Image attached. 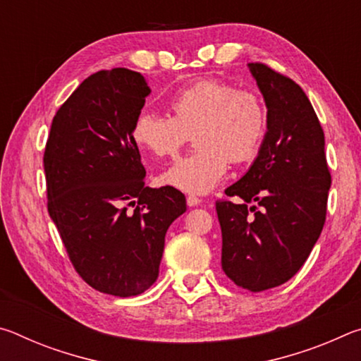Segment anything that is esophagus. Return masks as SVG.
Returning <instances> with one entry per match:
<instances>
[{
  "instance_id": "34e87169",
  "label": "esophagus",
  "mask_w": 361,
  "mask_h": 361,
  "mask_svg": "<svg viewBox=\"0 0 361 361\" xmlns=\"http://www.w3.org/2000/svg\"><path fill=\"white\" fill-rule=\"evenodd\" d=\"M200 202H202V199L195 197V195H188V197H186V204L189 207H197Z\"/></svg>"
}]
</instances>
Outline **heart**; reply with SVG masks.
Segmentation results:
<instances>
[{
  "label": "heart",
  "mask_w": 361,
  "mask_h": 361,
  "mask_svg": "<svg viewBox=\"0 0 361 361\" xmlns=\"http://www.w3.org/2000/svg\"><path fill=\"white\" fill-rule=\"evenodd\" d=\"M172 116L143 109L132 140L154 157H173L194 133L197 149L172 164L161 183L188 194H207L229 170V161H253L267 129L261 97L219 79H200L170 97Z\"/></svg>",
  "instance_id": "1"
}]
</instances>
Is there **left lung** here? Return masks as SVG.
I'll return each mask as SVG.
<instances>
[{"mask_svg":"<svg viewBox=\"0 0 361 361\" xmlns=\"http://www.w3.org/2000/svg\"><path fill=\"white\" fill-rule=\"evenodd\" d=\"M267 106V132L253 166L216 200L221 267L253 293L295 276L319 240L331 186L325 135L304 90L264 63H248ZM252 205L250 206L249 204Z\"/></svg>","mask_w":361,"mask_h":361,"instance_id":"obj_1","label":"left lung"}]
</instances>
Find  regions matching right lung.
<instances>
[{"label":"right lung","mask_w":361,"mask_h":361,"mask_svg":"<svg viewBox=\"0 0 361 361\" xmlns=\"http://www.w3.org/2000/svg\"><path fill=\"white\" fill-rule=\"evenodd\" d=\"M149 92L137 71L90 75L54 116L42 159L47 212L73 267L119 298L156 282L166 232L186 212L178 189L145 186L132 126Z\"/></svg>","instance_id":"obj_1"}]
</instances>
